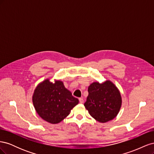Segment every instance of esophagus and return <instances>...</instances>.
I'll use <instances>...</instances> for the list:
<instances>
[{"mask_svg":"<svg viewBox=\"0 0 154 154\" xmlns=\"http://www.w3.org/2000/svg\"><path fill=\"white\" fill-rule=\"evenodd\" d=\"M79 101H80V103H83V99L82 97H80V98H79Z\"/></svg>","mask_w":154,"mask_h":154,"instance_id":"esophagus-1","label":"esophagus"}]
</instances>
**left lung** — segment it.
<instances>
[{"instance_id":"obj_1","label":"left lung","mask_w":154,"mask_h":154,"mask_svg":"<svg viewBox=\"0 0 154 154\" xmlns=\"http://www.w3.org/2000/svg\"><path fill=\"white\" fill-rule=\"evenodd\" d=\"M88 95L84 106L96 121L105 123L118 115L122 106L120 92L110 81L94 82L88 88Z\"/></svg>"}]
</instances>
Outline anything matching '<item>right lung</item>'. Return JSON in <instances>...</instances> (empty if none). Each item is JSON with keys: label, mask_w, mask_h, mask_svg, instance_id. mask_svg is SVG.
I'll list each match as a JSON object with an SVG mask.
<instances>
[{"label": "right lung", "mask_w": 154, "mask_h": 154, "mask_svg": "<svg viewBox=\"0 0 154 154\" xmlns=\"http://www.w3.org/2000/svg\"><path fill=\"white\" fill-rule=\"evenodd\" d=\"M78 100L65 87L62 82L45 80L37 86L32 96L36 112L50 123H58L71 112Z\"/></svg>", "instance_id": "right-lung-1"}]
</instances>
